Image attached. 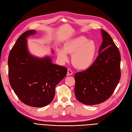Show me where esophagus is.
Returning <instances> with one entry per match:
<instances>
[{"label": "esophagus", "instance_id": "obj_1", "mask_svg": "<svg viewBox=\"0 0 132 132\" xmlns=\"http://www.w3.org/2000/svg\"><path fill=\"white\" fill-rule=\"evenodd\" d=\"M73 74V73L72 70H71L70 69H68V72H67V75H72Z\"/></svg>", "mask_w": 132, "mask_h": 132}]
</instances>
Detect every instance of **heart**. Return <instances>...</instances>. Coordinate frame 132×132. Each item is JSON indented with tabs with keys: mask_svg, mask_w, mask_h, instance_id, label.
<instances>
[{
	"mask_svg": "<svg viewBox=\"0 0 132 132\" xmlns=\"http://www.w3.org/2000/svg\"><path fill=\"white\" fill-rule=\"evenodd\" d=\"M97 53V46L94 41L84 36L71 38L65 42L63 48H57V54L62 62L68 61V53L72 54L71 62L78 69H86L93 63Z\"/></svg>",
	"mask_w": 132,
	"mask_h": 132,
	"instance_id": "obj_1",
	"label": "heart"
}]
</instances>
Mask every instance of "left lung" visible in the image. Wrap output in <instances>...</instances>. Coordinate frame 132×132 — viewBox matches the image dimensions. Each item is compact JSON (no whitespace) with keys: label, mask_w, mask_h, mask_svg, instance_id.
<instances>
[{"label":"left lung","mask_w":132,"mask_h":132,"mask_svg":"<svg viewBox=\"0 0 132 132\" xmlns=\"http://www.w3.org/2000/svg\"><path fill=\"white\" fill-rule=\"evenodd\" d=\"M98 55L89 68L75 74L74 93L86 105L101 103L113 94L121 78V55L110 35L101 30Z\"/></svg>","instance_id":"left-lung-1"}]
</instances>
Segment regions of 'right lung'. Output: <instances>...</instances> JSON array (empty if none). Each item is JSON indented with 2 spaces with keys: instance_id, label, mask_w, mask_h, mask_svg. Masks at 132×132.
Returning a JSON list of instances; mask_svg holds the SVG:
<instances>
[{
  "instance_id": "right-lung-1",
  "label": "right lung",
  "mask_w": 132,
  "mask_h": 132,
  "mask_svg": "<svg viewBox=\"0 0 132 132\" xmlns=\"http://www.w3.org/2000/svg\"><path fill=\"white\" fill-rule=\"evenodd\" d=\"M36 33L35 30L25 32L12 48L8 58L9 79L12 89L23 103L42 107L53 101L55 87L68 70L52 63L49 55L39 58L30 53L26 38ZM52 52L54 53L53 50Z\"/></svg>"
}]
</instances>
